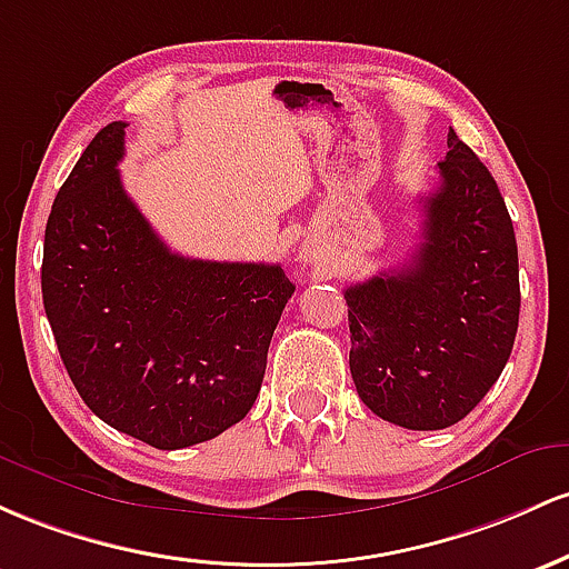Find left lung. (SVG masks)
<instances>
[{
	"instance_id": "left-lung-1",
	"label": "left lung",
	"mask_w": 569,
	"mask_h": 569,
	"mask_svg": "<svg viewBox=\"0 0 569 569\" xmlns=\"http://www.w3.org/2000/svg\"><path fill=\"white\" fill-rule=\"evenodd\" d=\"M422 241L343 290L357 395L406 430H443L500 379L519 330V250L500 188L455 129Z\"/></svg>"
}]
</instances>
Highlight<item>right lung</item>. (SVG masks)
I'll return each instance as SVG.
<instances>
[{
    "label": "right lung",
    "mask_w": 569,
    "mask_h": 569,
    "mask_svg": "<svg viewBox=\"0 0 569 569\" xmlns=\"http://www.w3.org/2000/svg\"><path fill=\"white\" fill-rule=\"evenodd\" d=\"M123 139V120L104 126L56 196L42 303L96 417L156 449H184L247 417L296 284L277 263L171 252L120 182Z\"/></svg>",
    "instance_id": "add662e5"
}]
</instances>
